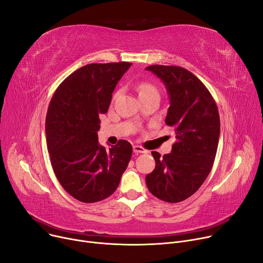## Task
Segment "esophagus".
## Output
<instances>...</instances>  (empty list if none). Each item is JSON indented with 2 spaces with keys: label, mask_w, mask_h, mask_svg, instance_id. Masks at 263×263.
I'll return each instance as SVG.
<instances>
[{
  "label": "esophagus",
  "mask_w": 263,
  "mask_h": 263,
  "mask_svg": "<svg viewBox=\"0 0 263 263\" xmlns=\"http://www.w3.org/2000/svg\"><path fill=\"white\" fill-rule=\"evenodd\" d=\"M133 149H134L135 154H147L148 153L147 149H145L144 147L140 146V145H134Z\"/></svg>",
  "instance_id": "obj_1"
}]
</instances>
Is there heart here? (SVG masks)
<instances>
[{
  "label": "heart",
  "instance_id": "obj_1",
  "mask_svg": "<svg viewBox=\"0 0 263 263\" xmlns=\"http://www.w3.org/2000/svg\"><path fill=\"white\" fill-rule=\"evenodd\" d=\"M138 92H139V97H141L151 92H158V90L153 84L148 82H141L138 86Z\"/></svg>",
  "mask_w": 263,
  "mask_h": 263
}]
</instances>
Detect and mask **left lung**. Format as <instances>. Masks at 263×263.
I'll use <instances>...</instances> for the list:
<instances>
[{"label": "left lung", "mask_w": 263, "mask_h": 263, "mask_svg": "<svg viewBox=\"0 0 263 263\" xmlns=\"http://www.w3.org/2000/svg\"><path fill=\"white\" fill-rule=\"evenodd\" d=\"M164 83L170 107L165 123L175 128L172 153L156 161L145 178L149 192L170 203L194 195L209 176L217 153L220 118L214 98L201 81L180 66L151 65L145 68Z\"/></svg>", "instance_id": "1"}]
</instances>
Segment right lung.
Segmentation results:
<instances>
[{"instance_id":"right-lung-1","label":"right lung","mask_w":263,"mask_h":263,"mask_svg":"<svg viewBox=\"0 0 263 263\" xmlns=\"http://www.w3.org/2000/svg\"><path fill=\"white\" fill-rule=\"evenodd\" d=\"M132 63H92L69 74L54 91L45 132L54 175L77 200L93 203L117 190L132 158L125 140L105 149L99 144L101 114H106L119 80Z\"/></svg>"}]
</instances>
